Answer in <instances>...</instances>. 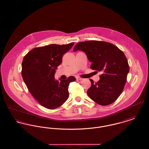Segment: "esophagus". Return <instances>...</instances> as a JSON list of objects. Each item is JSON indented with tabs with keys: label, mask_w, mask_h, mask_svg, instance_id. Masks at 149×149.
Listing matches in <instances>:
<instances>
[{
	"label": "esophagus",
	"mask_w": 149,
	"mask_h": 149,
	"mask_svg": "<svg viewBox=\"0 0 149 149\" xmlns=\"http://www.w3.org/2000/svg\"><path fill=\"white\" fill-rule=\"evenodd\" d=\"M76 78L77 79H78V80H83L84 79V78H81V77H80L79 76H76Z\"/></svg>",
	"instance_id": "34e87169"
}]
</instances>
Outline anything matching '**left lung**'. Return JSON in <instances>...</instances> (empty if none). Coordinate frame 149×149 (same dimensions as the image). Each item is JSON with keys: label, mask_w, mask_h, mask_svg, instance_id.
<instances>
[{"label": "left lung", "mask_w": 149, "mask_h": 149, "mask_svg": "<svg viewBox=\"0 0 149 149\" xmlns=\"http://www.w3.org/2000/svg\"><path fill=\"white\" fill-rule=\"evenodd\" d=\"M77 50L86 53L93 70L102 73L97 82L90 79L89 97L101 105L114 102L123 90L130 71L123 52L111 43L95 40L78 42L73 49L74 52Z\"/></svg>", "instance_id": "8db88e82"}]
</instances>
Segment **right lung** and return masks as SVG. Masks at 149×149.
I'll return each mask as SVG.
<instances>
[{
	"label": "right lung",
	"mask_w": 149,
	"mask_h": 149,
	"mask_svg": "<svg viewBox=\"0 0 149 149\" xmlns=\"http://www.w3.org/2000/svg\"><path fill=\"white\" fill-rule=\"evenodd\" d=\"M51 44L32 49L24 56L22 76L29 92L44 107L53 109L61 106L69 96L68 86L76 78L56 80L57 67L62 56L74 45Z\"/></svg>",
	"instance_id": "right-lung-1"
}]
</instances>
